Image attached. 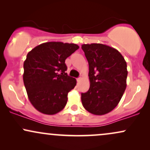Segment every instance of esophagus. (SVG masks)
Masks as SVG:
<instances>
[{"label":"esophagus","mask_w":150,"mask_h":150,"mask_svg":"<svg viewBox=\"0 0 150 150\" xmlns=\"http://www.w3.org/2000/svg\"><path fill=\"white\" fill-rule=\"evenodd\" d=\"M81 80H82V77H81V76L79 77L78 78H77V82H79V81H80Z\"/></svg>","instance_id":"esophagus-1"}]
</instances>
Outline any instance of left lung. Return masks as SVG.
<instances>
[{
	"mask_svg": "<svg viewBox=\"0 0 150 150\" xmlns=\"http://www.w3.org/2000/svg\"><path fill=\"white\" fill-rule=\"evenodd\" d=\"M89 63V90L81 94L82 106L94 115L109 113L126 88L127 63L118 50L101 44L82 45Z\"/></svg>",
	"mask_w": 150,
	"mask_h": 150,
	"instance_id": "left-lung-1",
	"label": "left lung"
}]
</instances>
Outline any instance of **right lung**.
Instances as JSON below:
<instances>
[{"label":"right lung","mask_w":150,"mask_h":150,"mask_svg":"<svg viewBox=\"0 0 150 150\" xmlns=\"http://www.w3.org/2000/svg\"><path fill=\"white\" fill-rule=\"evenodd\" d=\"M79 49L75 44L46 42L36 46L24 62L23 81L31 104L39 112L56 114L63 110L76 80L65 73V61Z\"/></svg>","instance_id":"right-lung-1"}]
</instances>
